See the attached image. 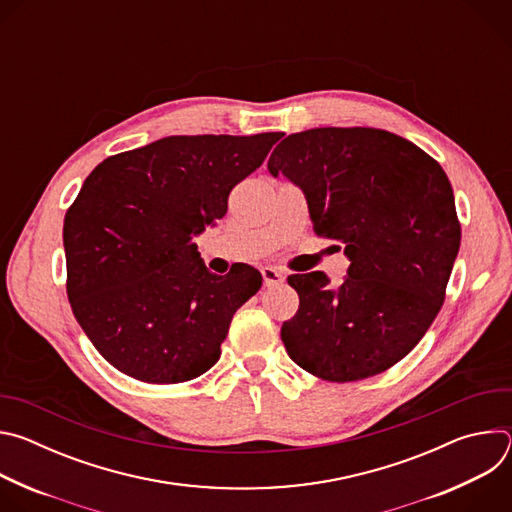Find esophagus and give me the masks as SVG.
<instances>
[{"instance_id": "esophagus-1", "label": "esophagus", "mask_w": 512, "mask_h": 512, "mask_svg": "<svg viewBox=\"0 0 512 512\" xmlns=\"http://www.w3.org/2000/svg\"><path fill=\"white\" fill-rule=\"evenodd\" d=\"M261 275H263L265 287L279 285V283H283V279H285V275H283L279 269H275V267H263V269H261Z\"/></svg>"}]
</instances>
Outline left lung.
I'll use <instances>...</instances> for the list:
<instances>
[{
  "label": "left lung",
  "instance_id": "obj_1",
  "mask_svg": "<svg viewBox=\"0 0 512 512\" xmlns=\"http://www.w3.org/2000/svg\"><path fill=\"white\" fill-rule=\"evenodd\" d=\"M267 170L302 188L314 231L344 243L340 285L289 275L298 314L283 322L289 358L324 381L375 377L405 358L440 312L460 249L452 184L415 143L373 127L287 135Z\"/></svg>",
  "mask_w": 512,
  "mask_h": 512
}]
</instances>
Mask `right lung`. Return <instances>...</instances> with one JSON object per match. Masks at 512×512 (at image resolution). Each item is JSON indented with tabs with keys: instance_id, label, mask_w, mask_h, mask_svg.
<instances>
[{
	"instance_id": "obj_1",
	"label": "right lung",
	"mask_w": 512,
	"mask_h": 512,
	"mask_svg": "<svg viewBox=\"0 0 512 512\" xmlns=\"http://www.w3.org/2000/svg\"><path fill=\"white\" fill-rule=\"evenodd\" d=\"M281 135H172L89 174L64 216L66 294L117 371L174 385L216 364L263 279L249 265L210 273L192 239L227 214L231 190Z\"/></svg>"
}]
</instances>
